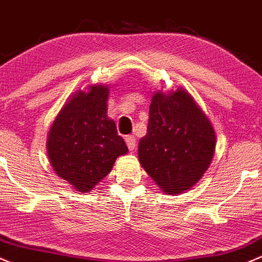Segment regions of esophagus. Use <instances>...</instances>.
Masks as SVG:
<instances>
[{"instance_id": "esophagus-1", "label": "esophagus", "mask_w": 262, "mask_h": 262, "mask_svg": "<svg viewBox=\"0 0 262 262\" xmlns=\"http://www.w3.org/2000/svg\"><path fill=\"white\" fill-rule=\"evenodd\" d=\"M125 141H126V145H127L128 149H130V151H132V149L136 148V137L132 136V135H130V136H126Z\"/></svg>"}]
</instances>
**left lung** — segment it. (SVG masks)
<instances>
[{"label":"left lung","mask_w":262,"mask_h":262,"mask_svg":"<svg viewBox=\"0 0 262 262\" xmlns=\"http://www.w3.org/2000/svg\"><path fill=\"white\" fill-rule=\"evenodd\" d=\"M215 132L184 90L157 93L149 105L148 126L139 143V160L168 194L190 189L213 160Z\"/></svg>","instance_id":"1"}]
</instances>
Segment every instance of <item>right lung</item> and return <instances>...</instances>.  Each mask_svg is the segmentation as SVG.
Segmentation results:
<instances>
[{
	"label": "right lung",
	"mask_w": 262,
	"mask_h": 262,
	"mask_svg": "<svg viewBox=\"0 0 262 262\" xmlns=\"http://www.w3.org/2000/svg\"><path fill=\"white\" fill-rule=\"evenodd\" d=\"M106 86L94 85L64 105L53 122L47 151L55 173L79 192L88 193L127 152L116 125L106 115Z\"/></svg>",
	"instance_id": "1"
}]
</instances>
